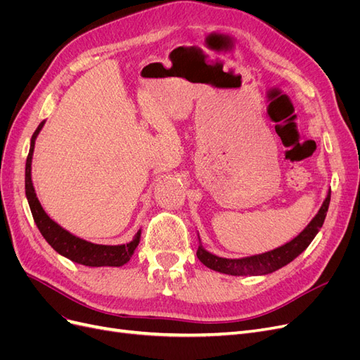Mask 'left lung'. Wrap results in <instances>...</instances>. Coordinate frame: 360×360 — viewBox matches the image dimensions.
<instances>
[{
  "label": "left lung",
  "mask_w": 360,
  "mask_h": 360,
  "mask_svg": "<svg viewBox=\"0 0 360 360\" xmlns=\"http://www.w3.org/2000/svg\"><path fill=\"white\" fill-rule=\"evenodd\" d=\"M330 202V191L328 197L323 201L319 213L312 217V221L307 225L304 230L292 238L291 242L282 245L274 250H269L264 254H258L252 257L245 258H222L217 257L209 250H205L201 245L200 236V246L197 250V257L204 266H207L212 270L221 271L225 275L233 276H258V275H267L271 271H276L278 269L287 266L294 258H297L304 249L309 246V243L314 240V237L317 236L320 228L323 226V222L326 219V213H328Z\"/></svg>",
  "instance_id": "1"
}]
</instances>
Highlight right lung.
Listing matches in <instances>:
<instances>
[{
    "label": "right lung",
    "mask_w": 360,
    "mask_h": 360,
    "mask_svg": "<svg viewBox=\"0 0 360 360\" xmlns=\"http://www.w3.org/2000/svg\"><path fill=\"white\" fill-rule=\"evenodd\" d=\"M43 124H45V122H41L39 124L36 132L31 136L30 153L25 163V195H27L30 209H31L32 217H34V222L39 228V231L60 255L69 258L70 261H73V263L89 266V267H120L126 264L130 259V257L134 255L135 249L139 243L141 230H138V233L135 234L132 240L124 245H114V246L96 245V243L84 240V238L73 236L68 230H64L63 226H60L56 221H52L46 214V212L43 210L31 180L32 151H34L36 138L40 134Z\"/></svg>",
    "instance_id": "1"
}]
</instances>
